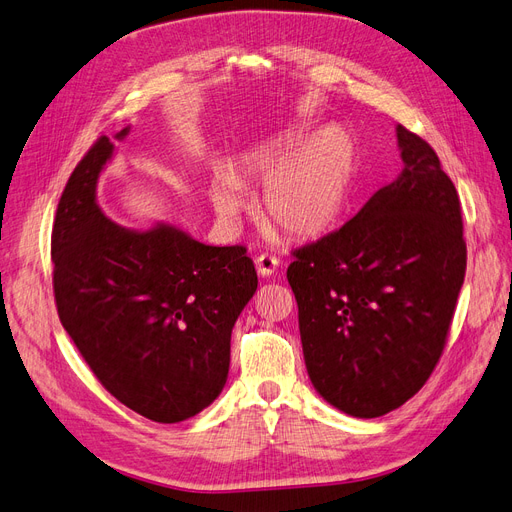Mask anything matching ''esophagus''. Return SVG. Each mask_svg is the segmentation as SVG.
Instances as JSON below:
<instances>
[{"instance_id":"esophagus-1","label":"esophagus","mask_w":512,"mask_h":512,"mask_svg":"<svg viewBox=\"0 0 512 512\" xmlns=\"http://www.w3.org/2000/svg\"><path fill=\"white\" fill-rule=\"evenodd\" d=\"M277 267H279V260L275 256H271V254H260L256 258V269H258V275H262V277L275 275Z\"/></svg>"}]
</instances>
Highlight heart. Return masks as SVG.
<instances>
[{"mask_svg": "<svg viewBox=\"0 0 512 512\" xmlns=\"http://www.w3.org/2000/svg\"><path fill=\"white\" fill-rule=\"evenodd\" d=\"M250 180L267 186L262 216L290 239L320 237L339 224L356 178V146L343 129H326L307 139L288 127L243 161ZM209 201L224 222H237L252 201L233 173H216Z\"/></svg>", "mask_w": 512, "mask_h": 512, "instance_id": "b5f03b06", "label": "heart"}]
</instances>
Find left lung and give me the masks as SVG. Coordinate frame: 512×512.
Wrapping results in <instances>:
<instances>
[{"instance_id":"obj_1","label":"left lung","mask_w":512,"mask_h":512,"mask_svg":"<svg viewBox=\"0 0 512 512\" xmlns=\"http://www.w3.org/2000/svg\"><path fill=\"white\" fill-rule=\"evenodd\" d=\"M404 169L334 231L294 250L307 373L351 417L413 398L443 354L466 275L460 197L436 152L396 127Z\"/></svg>"}]
</instances>
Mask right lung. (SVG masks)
Here are the masks:
<instances>
[{"label":"right lung","instance_id":"1","mask_svg":"<svg viewBox=\"0 0 512 512\" xmlns=\"http://www.w3.org/2000/svg\"><path fill=\"white\" fill-rule=\"evenodd\" d=\"M127 135L129 127L116 139ZM112 154L101 135L57 207L50 254L59 320L116 400L178 424L222 392L231 332L258 277L243 245H205L165 222L148 231L112 222L97 205Z\"/></svg>","mask_w":512,"mask_h":512}]
</instances>
